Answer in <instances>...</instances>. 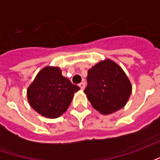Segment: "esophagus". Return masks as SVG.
Listing matches in <instances>:
<instances>
[{
  "instance_id": "esophagus-1",
  "label": "esophagus",
  "mask_w": 160,
  "mask_h": 160,
  "mask_svg": "<svg viewBox=\"0 0 160 160\" xmlns=\"http://www.w3.org/2000/svg\"><path fill=\"white\" fill-rule=\"evenodd\" d=\"M79 87H80V89H81V90H84V89H85V87H86V83L83 81V82H81V83L79 85Z\"/></svg>"
}]
</instances>
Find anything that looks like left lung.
I'll list each match as a JSON object with an SVG mask.
<instances>
[{"mask_svg":"<svg viewBox=\"0 0 160 160\" xmlns=\"http://www.w3.org/2000/svg\"><path fill=\"white\" fill-rule=\"evenodd\" d=\"M87 73V87L84 92L95 110L109 115L125 106L132 86L118 64L110 59L101 61Z\"/></svg>","mask_w":160,"mask_h":160,"instance_id":"obj_1","label":"left lung"}]
</instances>
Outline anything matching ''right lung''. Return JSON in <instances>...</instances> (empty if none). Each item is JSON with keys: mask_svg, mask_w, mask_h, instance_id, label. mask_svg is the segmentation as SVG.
Wrapping results in <instances>:
<instances>
[{"mask_svg": "<svg viewBox=\"0 0 160 160\" xmlns=\"http://www.w3.org/2000/svg\"><path fill=\"white\" fill-rule=\"evenodd\" d=\"M80 87L62 76L57 67L43 68L27 89L30 105L42 117L56 118L68 110Z\"/></svg>", "mask_w": 160, "mask_h": 160, "instance_id": "right-lung-1", "label": "right lung"}]
</instances>
